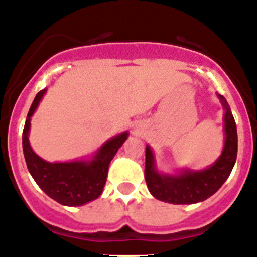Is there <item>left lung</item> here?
<instances>
[{
	"instance_id": "obj_1",
	"label": "left lung",
	"mask_w": 257,
	"mask_h": 257,
	"mask_svg": "<svg viewBox=\"0 0 257 257\" xmlns=\"http://www.w3.org/2000/svg\"><path fill=\"white\" fill-rule=\"evenodd\" d=\"M224 110V146L217 161L203 170L180 169L175 174L158 171L152 148L146 146L145 177L150 193L171 204H195L207 200L224 184L236 164L237 128L227 100L217 93Z\"/></svg>"
}]
</instances>
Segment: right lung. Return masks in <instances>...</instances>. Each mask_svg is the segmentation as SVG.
Wrapping results in <instances>:
<instances>
[{
	"mask_svg": "<svg viewBox=\"0 0 257 257\" xmlns=\"http://www.w3.org/2000/svg\"><path fill=\"white\" fill-rule=\"evenodd\" d=\"M47 88L39 91L31 104L23 132V151L29 172L40 189L53 200L66 207H80L101 195L109 165L128 138V132L107 140L90 158L48 162L37 155L29 142L31 116L38 109Z\"/></svg>",
	"mask_w": 257,
	"mask_h": 257,
	"instance_id": "add662e5",
	"label": "right lung"
}]
</instances>
